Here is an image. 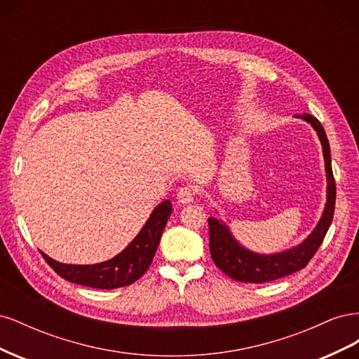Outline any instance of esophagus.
Instances as JSON below:
<instances>
[{
	"mask_svg": "<svg viewBox=\"0 0 359 359\" xmlns=\"http://www.w3.org/2000/svg\"><path fill=\"white\" fill-rule=\"evenodd\" d=\"M196 198V190L191 186H186V187H181L177 193V199L181 203H190Z\"/></svg>",
	"mask_w": 359,
	"mask_h": 359,
	"instance_id": "esophagus-1",
	"label": "esophagus"
}]
</instances>
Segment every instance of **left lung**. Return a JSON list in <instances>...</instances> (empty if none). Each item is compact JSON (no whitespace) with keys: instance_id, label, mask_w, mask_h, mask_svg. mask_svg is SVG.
<instances>
[{"instance_id":"left-lung-1","label":"left lung","mask_w":359,"mask_h":359,"mask_svg":"<svg viewBox=\"0 0 359 359\" xmlns=\"http://www.w3.org/2000/svg\"><path fill=\"white\" fill-rule=\"evenodd\" d=\"M297 118H302L307 123H310L318 132V136L322 142L325 170H327L328 181L327 205H325V210L318 226L314 227V231L309 235L306 241L298 247L289 248L283 253L276 255H257L250 252V250L244 248L235 241V238L231 235L224 223L214 219V217H210L208 224L211 257L214 264L219 266V269H222L226 276H229L236 281H244V283H266V281L290 276L297 273V271L306 268L310 259L316 255L318 248L320 247L323 238L331 226L335 208V181L332 175L328 137L318 118H314L310 114L297 115Z\"/></svg>"}]
</instances>
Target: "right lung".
Instances as JSON below:
<instances>
[{
  "mask_svg": "<svg viewBox=\"0 0 359 359\" xmlns=\"http://www.w3.org/2000/svg\"><path fill=\"white\" fill-rule=\"evenodd\" d=\"M170 214V201L157 205L135 240L118 256L102 264L67 265L57 262L45 253L41 255L60 277L72 281V283L95 289H116L128 286L142 277L153 262L161 233L165 231Z\"/></svg>",
  "mask_w": 359,
  "mask_h": 359,
  "instance_id": "1",
  "label": "right lung"
}]
</instances>
